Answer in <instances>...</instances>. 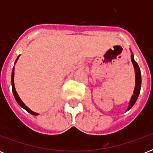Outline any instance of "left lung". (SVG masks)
Returning a JSON list of instances; mask_svg holds the SVG:
<instances>
[{
  "instance_id": "8db88e82",
  "label": "left lung",
  "mask_w": 153,
  "mask_h": 153,
  "mask_svg": "<svg viewBox=\"0 0 153 153\" xmlns=\"http://www.w3.org/2000/svg\"><path fill=\"white\" fill-rule=\"evenodd\" d=\"M131 52V61L134 67V71H135V88H134V91H133V94L131 97L129 102H128V108L126 109V111H128V109H130L133 106V105L135 104V102H137L140 94V86H141V75H140V67L138 66L135 60H134V56L133 54L132 53V51L130 50Z\"/></svg>"
}]
</instances>
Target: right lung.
<instances>
[{
  "label": "right lung",
  "instance_id": "add662e5",
  "mask_svg": "<svg viewBox=\"0 0 153 153\" xmlns=\"http://www.w3.org/2000/svg\"><path fill=\"white\" fill-rule=\"evenodd\" d=\"M19 57H20V55L18 56L17 58H16V59L15 61V64L16 62H17L18 59H19ZM12 90H13V95H14V98H15L16 101V102H17L18 104L20 105V106H21L23 108V109H25V110H27L29 114H32V115H38V113H36V112H33L32 110H31V109L28 108V107L24 103V102H22V100L20 99V98L19 97V95H18L17 92L16 91V88H15V85H14V67H13V71H12Z\"/></svg>",
  "mask_w": 153,
  "mask_h": 153
}]
</instances>
